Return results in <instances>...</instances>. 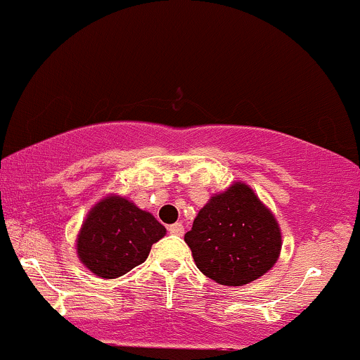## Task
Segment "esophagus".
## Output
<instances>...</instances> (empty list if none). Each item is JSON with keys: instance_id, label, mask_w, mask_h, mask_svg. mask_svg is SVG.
<instances>
[{"instance_id": "esophagus-1", "label": "esophagus", "mask_w": 360, "mask_h": 360, "mask_svg": "<svg viewBox=\"0 0 360 360\" xmlns=\"http://www.w3.org/2000/svg\"><path fill=\"white\" fill-rule=\"evenodd\" d=\"M169 232H171L172 236H183L184 234V225L181 222L169 225Z\"/></svg>"}]
</instances>
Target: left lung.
Masks as SVG:
<instances>
[{"instance_id": "1", "label": "left lung", "mask_w": 360, "mask_h": 360, "mask_svg": "<svg viewBox=\"0 0 360 360\" xmlns=\"http://www.w3.org/2000/svg\"><path fill=\"white\" fill-rule=\"evenodd\" d=\"M184 240L201 274L229 287L246 285L263 276L282 250L275 215L244 183L213 195Z\"/></svg>"}]
</instances>
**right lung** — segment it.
I'll use <instances>...</instances> for the list:
<instances>
[{
    "label": "right lung",
    "mask_w": 360,
    "mask_h": 360,
    "mask_svg": "<svg viewBox=\"0 0 360 360\" xmlns=\"http://www.w3.org/2000/svg\"><path fill=\"white\" fill-rule=\"evenodd\" d=\"M165 236V227L152 213L140 210L124 196L101 200L82 224L77 255L92 274L117 278L148 258L152 244Z\"/></svg>",
    "instance_id": "1"
}]
</instances>
